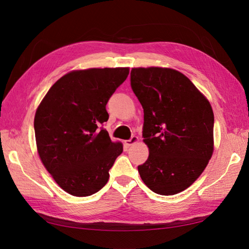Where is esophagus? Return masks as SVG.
Returning a JSON list of instances; mask_svg holds the SVG:
<instances>
[{
	"label": "esophagus",
	"instance_id": "1",
	"mask_svg": "<svg viewBox=\"0 0 249 249\" xmlns=\"http://www.w3.org/2000/svg\"><path fill=\"white\" fill-rule=\"evenodd\" d=\"M138 141H139L138 137H137V136H133L129 140H126V141H125V145L131 146V145H134L135 143H137V142H138Z\"/></svg>",
	"mask_w": 249,
	"mask_h": 249
}]
</instances>
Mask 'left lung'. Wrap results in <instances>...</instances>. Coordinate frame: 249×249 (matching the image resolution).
Instances as JSON below:
<instances>
[{"label": "left lung", "mask_w": 249, "mask_h": 249, "mask_svg": "<svg viewBox=\"0 0 249 249\" xmlns=\"http://www.w3.org/2000/svg\"><path fill=\"white\" fill-rule=\"evenodd\" d=\"M130 84L143 108L149 157L138 166L152 192L172 196L188 188L214 151V113L189 79L172 68H131Z\"/></svg>", "instance_id": "1"}]
</instances>
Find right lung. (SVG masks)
I'll list each match as a JSON object with an SVG mask.
<instances>
[{
    "label": "right lung",
    "mask_w": 249,
    "mask_h": 249,
    "mask_svg": "<svg viewBox=\"0 0 249 249\" xmlns=\"http://www.w3.org/2000/svg\"><path fill=\"white\" fill-rule=\"evenodd\" d=\"M128 73V67L71 71L49 89L37 107V152L67 194L88 197L107 184L123 144L113 142L98 125L108 121L106 105Z\"/></svg>",
    "instance_id": "obj_1"
}]
</instances>
